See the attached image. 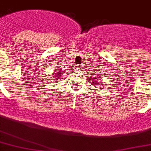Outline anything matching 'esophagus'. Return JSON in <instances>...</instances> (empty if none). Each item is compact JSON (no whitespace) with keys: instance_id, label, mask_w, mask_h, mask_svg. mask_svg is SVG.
Wrapping results in <instances>:
<instances>
[{"instance_id":"1","label":"esophagus","mask_w":151,"mask_h":151,"mask_svg":"<svg viewBox=\"0 0 151 151\" xmlns=\"http://www.w3.org/2000/svg\"><path fill=\"white\" fill-rule=\"evenodd\" d=\"M77 70H82V65H77Z\"/></svg>"}]
</instances>
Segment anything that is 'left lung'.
Masks as SVG:
<instances>
[{
	"mask_svg": "<svg viewBox=\"0 0 151 151\" xmlns=\"http://www.w3.org/2000/svg\"><path fill=\"white\" fill-rule=\"evenodd\" d=\"M96 84H97V85H99V83H96Z\"/></svg>",
	"mask_w": 151,
	"mask_h": 151,
	"instance_id": "1",
	"label": "left lung"
}]
</instances>
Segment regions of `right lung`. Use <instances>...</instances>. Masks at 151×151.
Wrapping results in <instances>:
<instances>
[{
    "label": "right lung",
    "instance_id": "right-lung-1",
    "mask_svg": "<svg viewBox=\"0 0 151 151\" xmlns=\"http://www.w3.org/2000/svg\"><path fill=\"white\" fill-rule=\"evenodd\" d=\"M64 73V72H61V71H59V74H58V77H61V76L62 75H63V73Z\"/></svg>",
    "mask_w": 151,
    "mask_h": 151
}]
</instances>
